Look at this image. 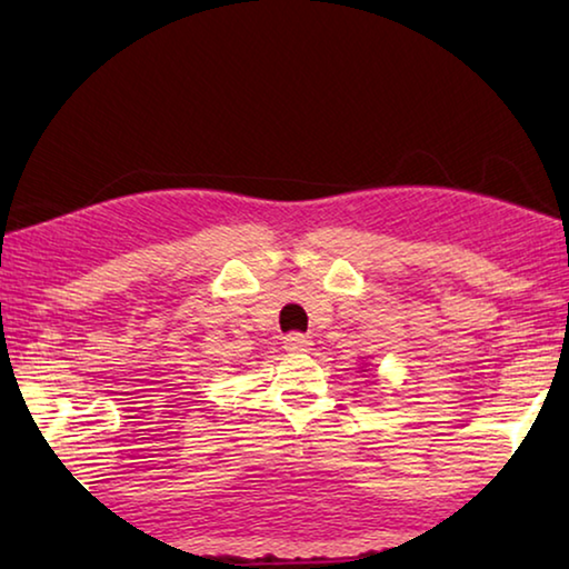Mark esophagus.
I'll list each match as a JSON object with an SVG mask.
<instances>
[{
  "label": "esophagus",
  "mask_w": 569,
  "mask_h": 569,
  "mask_svg": "<svg viewBox=\"0 0 569 569\" xmlns=\"http://www.w3.org/2000/svg\"><path fill=\"white\" fill-rule=\"evenodd\" d=\"M311 339H308V336H303V333H291V336H286L283 339V349L288 351V353H306V351H311Z\"/></svg>",
  "instance_id": "34e87169"
}]
</instances>
